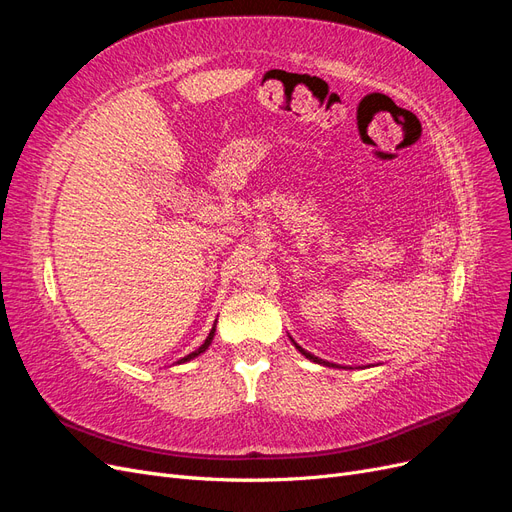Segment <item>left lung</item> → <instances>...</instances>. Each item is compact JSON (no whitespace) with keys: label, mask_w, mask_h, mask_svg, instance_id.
Segmentation results:
<instances>
[{"label":"left lung","mask_w":512,"mask_h":512,"mask_svg":"<svg viewBox=\"0 0 512 512\" xmlns=\"http://www.w3.org/2000/svg\"><path fill=\"white\" fill-rule=\"evenodd\" d=\"M292 342H294V339H292ZM294 346H297V344H294ZM299 348V352L305 356V359H309V361H314V363H318V365H327V367H337V365H333V363H329V361H324V359H318V356H314L312 352H307V350H303L301 346H297Z\"/></svg>","instance_id":"8db88e82"}]
</instances>
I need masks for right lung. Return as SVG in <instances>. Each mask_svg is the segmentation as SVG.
Segmentation results:
<instances>
[{
    "mask_svg": "<svg viewBox=\"0 0 512 512\" xmlns=\"http://www.w3.org/2000/svg\"><path fill=\"white\" fill-rule=\"evenodd\" d=\"M213 335H215V324H213V329L209 331V335H207V339H205V344L203 346H200L198 350H194V352H190L188 356H183V359L181 361H177V363H188V361H192V359H196V356L198 354H203L209 346H211V342H213Z\"/></svg>",
    "mask_w": 512,
    "mask_h": 512,
    "instance_id": "obj_1",
    "label": "right lung"
}]
</instances>
